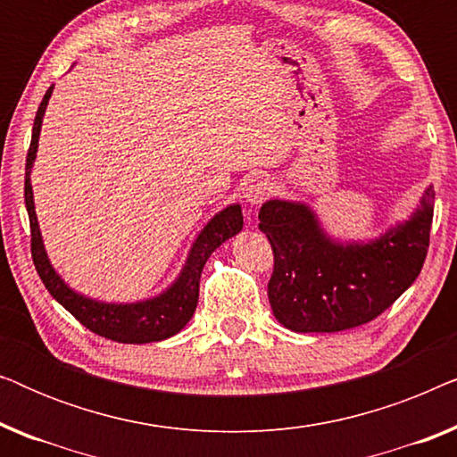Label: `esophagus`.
Wrapping results in <instances>:
<instances>
[{
	"instance_id": "obj_1",
	"label": "esophagus",
	"mask_w": 457,
	"mask_h": 457,
	"mask_svg": "<svg viewBox=\"0 0 457 457\" xmlns=\"http://www.w3.org/2000/svg\"><path fill=\"white\" fill-rule=\"evenodd\" d=\"M270 193H272V183L266 177L249 179L245 187H243V197H245V202H249L252 205H260L262 202H266Z\"/></svg>"
}]
</instances>
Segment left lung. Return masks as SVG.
Segmentation results:
<instances>
[{
	"instance_id": "8db88e82",
	"label": "left lung",
	"mask_w": 457,
	"mask_h": 457,
	"mask_svg": "<svg viewBox=\"0 0 457 457\" xmlns=\"http://www.w3.org/2000/svg\"><path fill=\"white\" fill-rule=\"evenodd\" d=\"M435 191L378 239L339 243L324 233L310 205L270 199L260 230L274 253L268 283L274 318L295 333H337L383 314L418 278L428 252Z\"/></svg>"
}]
</instances>
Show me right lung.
<instances>
[{
	"label": "right lung",
	"mask_w": 457,
	"mask_h": 457,
	"mask_svg": "<svg viewBox=\"0 0 457 457\" xmlns=\"http://www.w3.org/2000/svg\"><path fill=\"white\" fill-rule=\"evenodd\" d=\"M54 87H49L46 97L37 110L35 124H33V139H30V147L27 154V172H24V204H27L29 222H30V253H33V264L37 268L46 289L52 293L55 302H60L77 320L105 339L118 341V343H154L164 341L168 337L177 335L187 322L191 320L193 312L197 308L199 299V278H202V270L205 262L214 252L220 247L224 241L235 237L243 228V214L241 205L233 204L228 208L212 218L205 224L202 233L197 235L195 243H193L189 258L185 262L183 272L174 280L172 287H168L164 293L158 297L145 299V302L137 303H104L89 299L85 295H79L72 291L60 274L54 270L49 264L46 247H43L39 222H37L35 214V202H33V187H30V168L37 158V147H39V133L43 114H46L47 102L52 97Z\"/></svg>",
	"instance_id": "add662e5"
}]
</instances>
